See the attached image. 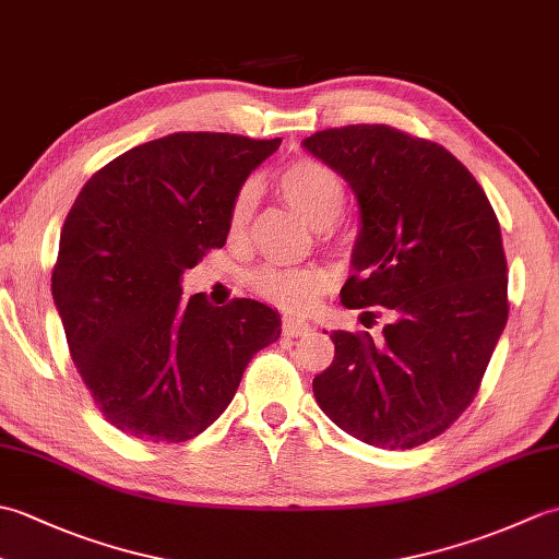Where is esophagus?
<instances>
[{
  "mask_svg": "<svg viewBox=\"0 0 559 559\" xmlns=\"http://www.w3.org/2000/svg\"><path fill=\"white\" fill-rule=\"evenodd\" d=\"M281 329L286 336H305L307 331H312L310 324L302 322V319H295V317H283Z\"/></svg>",
  "mask_w": 559,
  "mask_h": 559,
  "instance_id": "1",
  "label": "esophagus"
}]
</instances>
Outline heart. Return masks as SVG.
<instances>
[{
  "instance_id": "obj_1",
  "label": "heart",
  "mask_w": 559,
  "mask_h": 559,
  "mask_svg": "<svg viewBox=\"0 0 559 559\" xmlns=\"http://www.w3.org/2000/svg\"><path fill=\"white\" fill-rule=\"evenodd\" d=\"M276 187L283 199L300 213L302 218L310 221L314 228H329L336 223L346 209V185L341 175L331 170L326 163L317 158H298L288 163L276 175ZM254 189L242 185L233 197L228 211V237L230 240H242L249 221L254 213ZM331 283L329 271L319 266H261L249 276V286L259 295L286 310H307L317 302Z\"/></svg>"
}]
</instances>
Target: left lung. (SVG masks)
I'll return each mask as SVG.
<instances>
[{"instance_id": "left-lung-1", "label": "left lung", "mask_w": 559, "mask_h": 559, "mask_svg": "<svg viewBox=\"0 0 559 559\" xmlns=\"http://www.w3.org/2000/svg\"><path fill=\"white\" fill-rule=\"evenodd\" d=\"M302 146L350 185L360 206L341 302L382 305L391 317L379 336L331 334L334 362L314 377V399L365 444L430 442L476 399L507 324L500 221L476 177L435 141L348 124Z\"/></svg>"}]
</instances>
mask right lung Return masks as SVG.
I'll return each instance as SVG.
<instances>
[{"instance_id": "1", "label": "right lung", "mask_w": 559, "mask_h": 559, "mask_svg": "<svg viewBox=\"0 0 559 559\" xmlns=\"http://www.w3.org/2000/svg\"><path fill=\"white\" fill-rule=\"evenodd\" d=\"M281 139L177 132L129 148L83 185L59 235L52 298L100 413L177 444L228 408L249 360L281 336L269 305L182 298L185 269L225 245L233 197Z\"/></svg>"}]
</instances>
